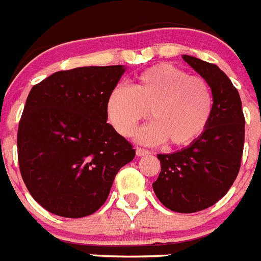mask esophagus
<instances>
[{"mask_svg": "<svg viewBox=\"0 0 261 261\" xmlns=\"http://www.w3.org/2000/svg\"><path fill=\"white\" fill-rule=\"evenodd\" d=\"M136 154H137V156H144L147 155V154H150V151L146 150V149H142V147H137L136 149Z\"/></svg>", "mask_w": 261, "mask_h": 261, "instance_id": "1", "label": "esophagus"}]
</instances>
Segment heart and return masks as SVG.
Here are the masks:
<instances>
[{
  "label": "heart",
  "mask_w": 261,
  "mask_h": 261,
  "mask_svg": "<svg viewBox=\"0 0 261 261\" xmlns=\"http://www.w3.org/2000/svg\"><path fill=\"white\" fill-rule=\"evenodd\" d=\"M106 110L110 123L124 137L132 135L149 111L153 123L138 130V141L183 147L205 132L213 114V94L202 78L191 77L171 64H158L136 75L130 89L115 86Z\"/></svg>",
  "instance_id": "obj_1"
}]
</instances>
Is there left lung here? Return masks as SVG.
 <instances>
[{
    "mask_svg": "<svg viewBox=\"0 0 261 261\" xmlns=\"http://www.w3.org/2000/svg\"><path fill=\"white\" fill-rule=\"evenodd\" d=\"M213 94L211 121L195 142L171 154H158L161 172L153 183L158 200L172 212L195 213L227 193L241 167L244 116L238 90L214 64L183 55Z\"/></svg>",
    "mask_w": 261,
    "mask_h": 261,
    "instance_id": "8db88e82",
    "label": "left lung"
}]
</instances>
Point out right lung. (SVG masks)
<instances>
[{
  "label": "right lung",
  "instance_id": "obj_1",
  "mask_svg": "<svg viewBox=\"0 0 261 261\" xmlns=\"http://www.w3.org/2000/svg\"><path fill=\"white\" fill-rule=\"evenodd\" d=\"M124 65L53 73L27 96L18 128V161L31 196L56 216L81 218L107 200L136 150L107 123V98Z\"/></svg>",
  "mask_w": 261,
  "mask_h": 261
}]
</instances>
